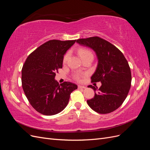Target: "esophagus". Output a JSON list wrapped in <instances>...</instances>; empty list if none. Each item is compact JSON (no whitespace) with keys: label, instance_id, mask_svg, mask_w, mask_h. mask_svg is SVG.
<instances>
[{"label":"esophagus","instance_id":"obj_1","mask_svg":"<svg viewBox=\"0 0 150 150\" xmlns=\"http://www.w3.org/2000/svg\"><path fill=\"white\" fill-rule=\"evenodd\" d=\"M78 89H85L86 88L85 86H81V85H78Z\"/></svg>","mask_w":150,"mask_h":150}]
</instances>
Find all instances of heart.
Listing matches in <instances>:
<instances>
[{"label":"heart","mask_w":150,"mask_h":150,"mask_svg":"<svg viewBox=\"0 0 150 150\" xmlns=\"http://www.w3.org/2000/svg\"><path fill=\"white\" fill-rule=\"evenodd\" d=\"M78 53H79V55L81 57V59H83V58H84L86 56H93L92 52H91V51H89V50L87 48L79 49ZM68 57H69V53H66L64 56V57H63V62H66L67 60ZM83 76V74H82L81 73H77L74 75V78L76 79L79 80V79H81V78H82Z\"/></svg>","instance_id":"b5f03b06"}]
</instances>
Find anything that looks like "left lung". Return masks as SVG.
<instances>
[{"label":"left lung","instance_id":"1","mask_svg":"<svg viewBox=\"0 0 150 150\" xmlns=\"http://www.w3.org/2000/svg\"><path fill=\"white\" fill-rule=\"evenodd\" d=\"M76 42L81 46L91 48L96 52L98 63L91 76V82L101 83L95 91L93 98L87 101L93 110L107 114L117 110L126 98L131 87V73L128 62L120 50L101 38L79 39Z\"/></svg>","mask_w":150,"mask_h":150}]
</instances>
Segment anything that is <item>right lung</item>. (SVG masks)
Masks as SVG:
<instances>
[{
  "instance_id": "1",
  "label": "right lung",
  "mask_w": 150,
  "mask_h": 150,
  "mask_svg": "<svg viewBox=\"0 0 150 150\" xmlns=\"http://www.w3.org/2000/svg\"><path fill=\"white\" fill-rule=\"evenodd\" d=\"M76 40H50L26 59L22 69V86L29 102L42 115L51 116L67 105L71 93L78 86L71 82L59 84L56 72L62 67L63 57Z\"/></svg>"
}]
</instances>
